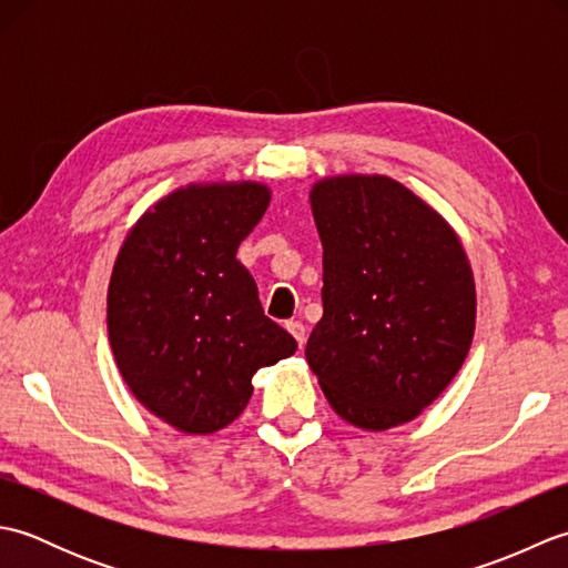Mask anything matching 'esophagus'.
Listing matches in <instances>:
<instances>
[{
    "label": "esophagus",
    "instance_id": "1",
    "mask_svg": "<svg viewBox=\"0 0 568 568\" xmlns=\"http://www.w3.org/2000/svg\"><path fill=\"white\" fill-rule=\"evenodd\" d=\"M285 329L295 336V342L300 344V348L305 346V339H307V329H305V324H303V322H287V324H285Z\"/></svg>",
    "mask_w": 568,
    "mask_h": 568
}]
</instances>
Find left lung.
<instances>
[{"label":"left lung","instance_id":"obj_1","mask_svg":"<svg viewBox=\"0 0 568 568\" xmlns=\"http://www.w3.org/2000/svg\"><path fill=\"white\" fill-rule=\"evenodd\" d=\"M322 239L324 315L305 348L348 425L413 422L464 366L476 281L454 226L388 175H329L310 190Z\"/></svg>","mask_w":568,"mask_h":568}]
</instances>
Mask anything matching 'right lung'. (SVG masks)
I'll list each match as a JSON object with an SVG mask.
<instances>
[{
    "mask_svg": "<svg viewBox=\"0 0 568 568\" xmlns=\"http://www.w3.org/2000/svg\"><path fill=\"white\" fill-rule=\"evenodd\" d=\"M271 204L256 180L187 183L129 229L106 291L110 346L131 395L183 434L244 413L253 373L297 344L263 315L236 248Z\"/></svg>",
    "mask_w": 568,
    "mask_h": 568,
    "instance_id": "right-lung-1",
    "label": "right lung"
}]
</instances>
